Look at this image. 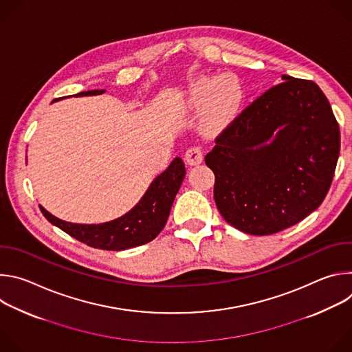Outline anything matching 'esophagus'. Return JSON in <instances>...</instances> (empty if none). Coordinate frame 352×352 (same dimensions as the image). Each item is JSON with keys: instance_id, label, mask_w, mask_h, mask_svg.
<instances>
[{"instance_id": "obj_1", "label": "esophagus", "mask_w": 352, "mask_h": 352, "mask_svg": "<svg viewBox=\"0 0 352 352\" xmlns=\"http://www.w3.org/2000/svg\"><path fill=\"white\" fill-rule=\"evenodd\" d=\"M185 160L188 162V164L190 166H196L200 164L204 160V152L202 148L197 147V146H192L189 147L186 152H185Z\"/></svg>"}]
</instances>
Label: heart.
<instances>
[{"label": "heart", "instance_id": "heart-1", "mask_svg": "<svg viewBox=\"0 0 352 352\" xmlns=\"http://www.w3.org/2000/svg\"><path fill=\"white\" fill-rule=\"evenodd\" d=\"M241 97L239 82L232 75L204 76L192 83L188 103L195 109L208 104L209 121L219 124L235 113Z\"/></svg>", "mask_w": 352, "mask_h": 352}]
</instances>
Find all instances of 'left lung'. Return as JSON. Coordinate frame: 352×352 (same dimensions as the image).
Returning <instances> with one entry per match:
<instances>
[{"label": "left lung", "mask_w": 352, "mask_h": 352, "mask_svg": "<svg viewBox=\"0 0 352 352\" xmlns=\"http://www.w3.org/2000/svg\"><path fill=\"white\" fill-rule=\"evenodd\" d=\"M214 139L205 157L224 220L250 235L295 226L324 200L340 155V128L320 87L283 75Z\"/></svg>", "instance_id": "1"}]
</instances>
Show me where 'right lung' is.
Wrapping results in <instances>:
<instances>
[{"label": "right lung", "mask_w": 352, "mask_h": 352, "mask_svg": "<svg viewBox=\"0 0 352 352\" xmlns=\"http://www.w3.org/2000/svg\"><path fill=\"white\" fill-rule=\"evenodd\" d=\"M106 90H87L75 96H94ZM184 177V162L179 157H175L168 168L148 186L132 210L120 219L103 224H74L50 214L41 206L40 210L50 223L91 248L124 250L153 241L160 234L167 223Z\"/></svg>", "instance_id": "add662e5"}]
</instances>
